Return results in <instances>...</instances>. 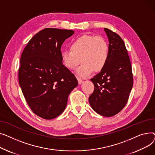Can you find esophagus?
Returning a JSON list of instances; mask_svg holds the SVG:
<instances>
[{
    "label": "esophagus",
    "instance_id": "1",
    "mask_svg": "<svg viewBox=\"0 0 155 155\" xmlns=\"http://www.w3.org/2000/svg\"><path fill=\"white\" fill-rule=\"evenodd\" d=\"M77 79H78V83H79V84H81L82 83H83V80H82L81 78H78Z\"/></svg>",
    "mask_w": 155,
    "mask_h": 155
}]
</instances>
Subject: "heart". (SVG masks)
I'll list each match as a JSON object with an SVG mask.
<instances>
[{"instance_id": "obj_1", "label": "heart", "mask_w": 155, "mask_h": 155, "mask_svg": "<svg viewBox=\"0 0 155 155\" xmlns=\"http://www.w3.org/2000/svg\"><path fill=\"white\" fill-rule=\"evenodd\" d=\"M69 49L61 52L63 64L73 70L81 61V65L76 72L83 78L90 76L93 71L96 72L103 71L110 56L109 45L106 39L93 35H83L76 38L70 44Z\"/></svg>"}]
</instances>
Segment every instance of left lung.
<instances>
[{"label":"left lung","mask_w":155,"mask_h":155,"mask_svg":"<svg viewBox=\"0 0 155 155\" xmlns=\"http://www.w3.org/2000/svg\"><path fill=\"white\" fill-rule=\"evenodd\" d=\"M104 31L109 41L110 56L104 69L91 79L94 89L89 102L97 114L111 117L120 113L128 102L133 78L124 41L112 31L104 28Z\"/></svg>","instance_id":"left-lung-1"}]
</instances>
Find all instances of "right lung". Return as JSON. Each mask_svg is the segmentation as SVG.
<instances>
[{
    "label": "right lung",
    "instance_id": "obj_1",
    "mask_svg": "<svg viewBox=\"0 0 155 155\" xmlns=\"http://www.w3.org/2000/svg\"><path fill=\"white\" fill-rule=\"evenodd\" d=\"M74 31L45 28L27 43L20 61L19 82L34 114L45 120L59 116L78 82L62 64L61 45Z\"/></svg>",
    "mask_w": 155,
    "mask_h": 155
}]
</instances>
